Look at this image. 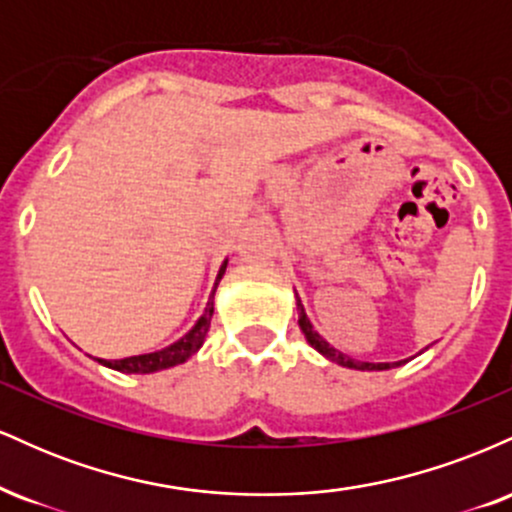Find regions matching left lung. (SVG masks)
I'll return each mask as SVG.
<instances>
[{"label": "left lung", "instance_id": "1", "mask_svg": "<svg viewBox=\"0 0 512 512\" xmlns=\"http://www.w3.org/2000/svg\"><path fill=\"white\" fill-rule=\"evenodd\" d=\"M296 305H298V325H301V330H303V334H305V339H308V342H310V346H313V349L320 351L322 356H327V358H330V361L339 363V366H346V368H356V370H387V368L402 366V363H404V361H397V363H366V361H356V358H349V356H344L342 351L332 349V346L327 344L325 339H322L320 334H317V332L313 330V325H310L308 315H305V310H303V303H301V298H298V293H296Z\"/></svg>", "mask_w": 512, "mask_h": 512}]
</instances>
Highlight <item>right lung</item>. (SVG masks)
Here are the masks:
<instances>
[{
	"instance_id": "obj_1",
	"label": "right lung",
	"mask_w": 512,
	"mask_h": 512,
	"mask_svg": "<svg viewBox=\"0 0 512 512\" xmlns=\"http://www.w3.org/2000/svg\"><path fill=\"white\" fill-rule=\"evenodd\" d=\"M223 272H226V262H223V267L219 269V276H216V286H219ZM216 286H214V291H216ZM211 315H214V293H211L207 310H204V315L199 317L197 325L192 327L185 337L178 339L175 344H170L161 351H154V354L129 356V358H120V361H103V358H98V363H103V366H108L113 370H120V373H154V370L178 366V363L187 361L192 354H197V349L202 346L204 337H207V332H209Z\"/></svg>"
}]
</instances>
